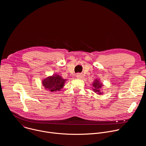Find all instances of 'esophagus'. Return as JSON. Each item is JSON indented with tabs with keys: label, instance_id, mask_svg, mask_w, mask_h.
<instances>
[{
	"label": "esophagus",
	"instance_id": "1",
	"mask_svg": "<svg viewBox=\"0 0 146 146\" xmlns=\"http://www.w3.org/2000/svg\"><path fill=\"white\" fill-rule=\"evenodd\" d=\"M76 77H82V74H81L80 73H77L76 74Z\"/></svg>",
	"mask_w": 146,
	"mask_h": 146
}]
</instances>
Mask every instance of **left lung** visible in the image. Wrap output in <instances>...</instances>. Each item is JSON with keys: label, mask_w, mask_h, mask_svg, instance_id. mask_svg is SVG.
<instances>
[{"label": "left lung", "mask_w": 146, "mask_h": 146, "mask_svg": "<svg viewBox=\"0 0 146 146\" xmlns=\"http://www.w3.org/2000/svg\"><path fill=\"white\" fill-rule=\"evenodd\" d=\"M102 87V83H99L98 80H96L93 83V90L94 91L98 93V94H101L100 89Z\"/></svg>", "instance_id": "obj_1"}]
</instances>
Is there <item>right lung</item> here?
<instances>
[{"label":"right lung","instance_id":"right-lung-1","mask_svg":"<svg viewBox=\"0 0 146 146\" xmlns=\"http://www.w3.org/2000/svg\"><path fill=\"white\" fill-rule=\"evenodd\" d=\"M66 80L62 78L59 75L48 77L43 81V86L51 92H56L64 87Z\"/></svg>","mask_w":146,"mask_h":146}]
</instances>
